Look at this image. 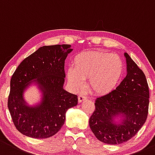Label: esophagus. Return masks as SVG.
Masks as SVG:
<instances>
[{"label":"esophagus","instance_id":"obj_1","mask_svg":"<svg viewBox=\"0 0 155 155\" xmlns=\"http://www.w3.org/2000/svg\"><path fill=\"white\" fill-rule=\"evenodd\" d=\"M86 99H87L86 96H84V94H80L79 96V97H78V101H79V102H82V101H84Z\"/></svg>","mask_w":155,"mask_h":155}]
</instances>
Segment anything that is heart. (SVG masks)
Masks as SVG:
<instances>
[{
	"label": "heart",
	"instance_id": "obj_1",
	"mask_svg": "<svg viewBox=\"0 0 155 155\" xmlns=\"http://www.w3.org/2000/svg\"><path fill=\"white\" fill-rule=\"evenodd\" d=\"M124 64L120 56L104 51L82 52L74 57L73 67L66 75L73 89L83 88L84 79H88L91 90L99 95L113 91L120 83Z\"/></svg>",
	"mask_w": 155,
	"mask_h": 155
}]
</instances>
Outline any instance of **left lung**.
Listing matches in <instances>:
<instances>
[{
	"label": "left lung",
	"instance_id": "left-lung-1",
	"mask_svg": "<svg viewBox=\"0 0 155 155\" xmlns=\"http://www.w3.org/2000/svg\"><path fill=\"white\" fill-rule=\"evenodd\" d=\"M124 56L126 76L115 90L96 99V109L89 120L96 137L107 144L129 140L142 128L149 111V90L146 76L128 53ZM116 118L121 120L117 123Z\"/></svg>",
	"mask_w": 155,
	"mask_h": 155
}]
</instances>
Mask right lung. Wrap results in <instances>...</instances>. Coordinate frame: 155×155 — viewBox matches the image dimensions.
Returning <instances> with one entry per match:
<instances>
[{
	"mask_svg": "<svg viewBox=\"0 0 155 155\" xmlns=\"http://www.w3.org/2000/svg\"><path fill=\"white\" fill-rule=\"evenodd\" d=\"M70 45L43 46L24 58L12 76L8 108L16 129L27 137L48 138L58 132L65 114L78 103L77 96L63 88L64 61L73 50ZM35 83L42 93L41 102L30 107L23 93Z\"/></svg>",
	"mask_w": 155,
	"mask_h": 155,
	"instance_id": "add662e5",
	"label": "right lung"
}]
</instances>
